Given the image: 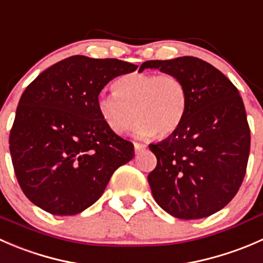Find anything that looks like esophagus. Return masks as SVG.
<instances>
[{
	"label": "esophagus",
	"mask_w": 263,
	"mask_h": 263,
	"mask_svg": "<svg viewBox=\"0 0 263 263\" xmlns=\"http://www.w3.org/2000/svg\"><path fill=\"white\" fill-rule=\"evenodd\" d=\"M134 146H135V151H136V154L141 153V151H144L145 148H146V146H145V145H142V144H137V142H135Z\"/></svg>",
	"instance_id": "esophagus-1"
}]
</instances>
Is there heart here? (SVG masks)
<instances>
[{"instance_id": "b5f03b06", "label": "heart", "mask_w": 263, "mask_h": 263, "mask_svg": "<svg viewBox=\"0 0 263 263\" xmlns=\"http://www.w3.org/2000/svg\"><path fill=\"white\" fill-rule=\"evenodd\" d=\"M115 87L116 91L103 92L98 98V110L115 134H127L135 117L139 121L136 135L141 139L169 136L182 123L187 91L176 75L127 73L116 81Z\"/></svg>"}]
</instances>
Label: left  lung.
I'll return each instance as SVG.
<instances>
[{
	"mask_svg": "<svg viewBox=\"0 0 263 263\" xmlns=\"http://www.w3.org/2000/svg\"><path fill=\"white\" fill-rule=\"evenodd\" d=\"M181 79L187 108L178 128L156 145L147 176L156 203L183 220L210 216L233 200L245 179L251 129L237 87L213 65L196 57L146 61Z\"/></svg>",
	"mask_w": 263,
	"mask_h": 263,
	"instance_id": "1",
	"label": "left lung"
}]
</instances>
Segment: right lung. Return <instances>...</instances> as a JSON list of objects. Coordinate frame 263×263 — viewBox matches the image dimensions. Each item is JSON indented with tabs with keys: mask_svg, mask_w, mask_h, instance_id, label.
<instances>
[{
	"mask_svg": "<svg viewBox=\"0 0 263 263\" xmlns=\"http://www.w3.org/2000/svg\"><path fill=\"white\" fill-rule=\"evenodd\" d=\"M136 65L72 55L47 68L23 92L10 153L24 195L53 215H76L97 202L134 144L105 124L98 97Z\"/></svg>",
	"mask_w": 263,
	"mask_h": 263,
	"instance_id": "obj_1",
	"label": "right lung"
}]
</instances>
